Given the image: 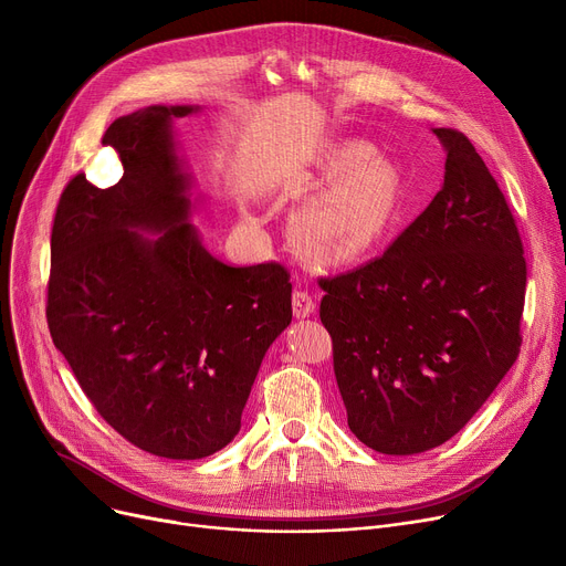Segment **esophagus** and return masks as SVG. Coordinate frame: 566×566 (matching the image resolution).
Returning <instances> with one entry per match:
<instances>
[{
	"instance_id": "obj_1",
	"label": "esophagus",
	"mask_w": 566,
	"mask_h": 566,
	"mask_svg": "<svg viewBox=\"0 0 566 566\" xmlns=\"http://www.w3.org/2000/svg\"><path fill=\"white\" fill-rule=\"evenodd\" d=\"M291 305H293V316L295 318H307L316 310V303H314V298H312L307 291H293Z\"/></svg>"
}]
</instances>
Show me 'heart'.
Listing matches in <instances>:
<instances>
[{
	"instance_id": "obj_1",
	"label": "heart",
	"mask_w": 566,
	"mask_h": 566,
	"mask_svg": "<svg viewBox=\"0 0 566 566\" xmlns=\"http://www.w3.org/2000/svg\"><path fill=\"white\" fill-rule=\"evenodd\" d=\"M316 169L318 181L331 190L295 216V243L323 263H348L365 256L397 222V169L363 139L331 146Z\"/></svg>"
}]
</instances>
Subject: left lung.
<instances>
[{"label":"left lung","instance_id":"obj_1","mask_svg":"<svg viewBox=\"0 0 566 566\" xmlns=\"http://www.w3.org/2000/svg\"><path fill=\"white\" fill-rule=\"evenodd\" d=\"M444 181L382 256L321 280V321L348 429L408 457L459 433L514 365L525 303L523 243L470 139L433 128Z\"/></svg>","mask_w":566,"mask_h":566}]
</instances>
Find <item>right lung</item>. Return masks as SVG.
I'll return each instance as SVG.
<instances>
[{"label":"right lung","instance_id":"right-lung-1","mask_svg":"<svg viewBox=\"0 0 566 566\" xmlns=\"http://www.w3.org/2000/svg\"><path fill=\"white\" fill-rule=\"evenodd\" d=\"M148 105L103 135L124 176L77 174L56 206L48 328L103 420L139 450L211 457L241 431L261 360L291 323L280 263L229 265L190 222L195 178L174 118Z\"/></svg>","mask_w":566,"mask_h":566}]
</instances>
